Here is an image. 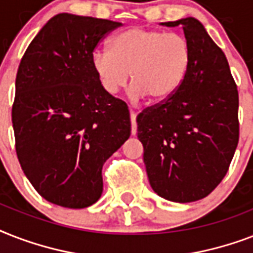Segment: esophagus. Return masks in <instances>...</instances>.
<instances>
[{"mask_svg": "<svg viewBox=\"0 0 253 253\" xmlns=\"http://www.w3.org/2000/svg\"><path fill=\"white\" fill-rule=\"evenodd\" d=\"M131 134L132 135H136V132H138V126H136V115H135V113L132 110H131Z\"/></svg>", "mask_w": 253, "mask_h": 253, "instance_id": "1", "label": "esophagus"}]
</instances>
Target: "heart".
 <instances>
[{"label": "heart", "instance_id": "1", "mask_svg": "<svg viewBox=\"0 0 253 253\" xmlns=\"http://www.w3.org/2000/svg\"><path fill=\"white\" fill-rule=\"evenodd\" d=\"M190 60V45L180 34L131 27L111 39L110 51L93 53L91 67L109 94L126 86L131 73V94L164 101L182 84Z\"/></svg>", "mask_w": 253, "mask_h": 253}]
</instances>
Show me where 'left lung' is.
Returning <instances> with one entry per match:
<instances>
[{
	"instance_id": "1",
	"label": "left lung",
	"mask_w": 253,
	"mask_h": 253,
	"mask_svg": "<svg viewBox=\"0 0 253 253\" xmlns=\"http://www.w3.org/2000/svg\"><path fill=\"white\" fill-rule=\"evenodd\" d=\"M181 25L192 51L182 84L169 98L136 117L143 160L155 193L194 202L223 180L239 142V94L223 51L193 17Z\"/></svg>"
}]
</instances>
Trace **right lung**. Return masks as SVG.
<instances>
[{"label":"right lung","instance_id":"1","mask_svg":"<svg viewBox=\"0 0 253 253\" xmlns=\"http://www.w3.org/2000/svg\"><path fill=\"white\" fill-rule=\"evenodd\" d=\"M119 22L61 13L33 39L15 79L11 121L26 177L44 200L84 209L102 194V167L130 138L126 102L103 90L93 51Z\"/></svg>","mask_w":253,"mask_h":253}]
</instances>
